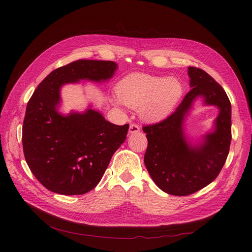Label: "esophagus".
I'll list each match as a JSON object with an SVG mask.
<instances>
[{"instance_id":"obj_1","label":"esophagus","mask_w":252,"mask_h":252,"mask_svg":"<svg viewBox=\"0 0 252 252\" xmlns=\"http://www.w3.org/2000/svg\"><path fill=\"white\" fill-rule=\"evenodd\" d=\"M139 131H140V126L138 125L131 124L129 126V129H128L129 134H136V133H139Z\"/></svg>"}]
</instances>
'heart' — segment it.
I'll use <instances>...</instances> for the list:
<instances>
[{
  "mask_svg": "<svg viewBox=\"0 0 252 252\" xmlns=\"http://www.w3.org/2000/svg\"><path fill=\"white\" fill-rule=\"evenodd\" d=\"M116 92L118 98L112 99L113 104L141 107V116L145 121L157 123L175 109L183 96L184 87L177 77L133 73L118 83Z\"/></svg>",
  "mask_w": 252,
  "mask_h": 252,
  "instance_id": "heart-1",
  "label": "heart"
}]
</instances>
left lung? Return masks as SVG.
Returning <instances> with one entry per match:
<instances>
[{"mask_svg":"<svg viewBox=\"0 0 252 252\" xmlns=\"http://www.w3.org/2000/svg\"><path fill=\"white\" fill-rule=\"evenodd\" d=\"M192 90L176 111L159 124L143 126L148 146L144 162L157 187L186 196L206 187L219 176L231 144V103L224 90L204 70L188 67ZM216 105L219 115L213 130L192 143L184 133V121L198 98Z\"/></svg>","mask_w":252,"mask_h":252,"instance_id":"left-lung-1","label":"left lung"}]
</instances>
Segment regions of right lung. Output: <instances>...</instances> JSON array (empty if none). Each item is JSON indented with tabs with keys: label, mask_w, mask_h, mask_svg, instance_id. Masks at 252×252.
<instances>
[{
	"label": "right lung",
	"mask_w": 252,
	"mask_h": 252,
	"mask_svg": "<svg viewBox=\"0 0 252 252\" xmlns=\"http://www.w3.org/2000/svg\"><path fill=\"white\" fill-rule=\"evenodd\" d=\"M116 69L113 61L77 60L53 70L33 92L23 122V152L32 173L48 190L81 195L94 189L125 142L128 125L107 122L91 105L84 112H59L62 86L107 82Z\"/></svg>",
	"instance_id": "1"
}]
</instances>
